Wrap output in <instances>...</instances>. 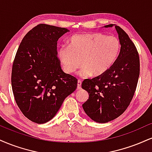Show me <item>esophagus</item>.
I'll return each mask as SVG.
<instances>
[{"instance_id":"obj_1","label":"esophagus","mask_w":152,"mask_h":152,"mask_svg":"<svg viewBox=\"0 0 152 152\" xmlns=\"http://www.w3.org/2000/svg\"><path fill=\"white\" fill-rule=\"evenodd\" d=\"M77 89L80 90L81 89V81L80 79L78 80V83H77Z\"/></svg>"}]
</instances>
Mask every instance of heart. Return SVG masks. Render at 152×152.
Returning a JSON list of instances; mask_svg holds the SVG:
<instances>
[{
  "instance_id": "heart-1",
  "label": "heart",
  "mask_w": 152,
  "mask_h": 152,
  "mask_svg": "<svg viewBox=\"0 0 152 152\" xmlns=\"http://www.w3.org/2000/svg\"><path fill=\"white\" fill-rule=\"evenodd\" d=\"M121 49L119 40L100 33L74 35L69 46H62L58 58L67 74H73L82 65L81 76H102L117 59Z\"/></svg>"
}]
</instances>
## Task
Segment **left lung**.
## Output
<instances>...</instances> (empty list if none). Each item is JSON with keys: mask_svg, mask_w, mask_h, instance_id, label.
<instances>
[{"mask_svg": "<svg viewBox=\"0 0 152 152\" xmlns=\"http://www.w3.org/2000/svg\"><path fill=\"white\" fill-rule=\"evenodd\" d=\"M118 35L121 49L114 65L102 76L85 79L81 87L89 97L82 105L85 113L98 123H106L121 115L130 104L139 76V56L129 36L119 26L109 24Z\"/></svg>", "mask_w": 152, "mask_h": 152, "instance_id": "8db88e82", "label": "left lung"}]
</instances>
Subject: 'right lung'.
Instances as JSON below:
<instances>
[{"label":"right lung","mask_w":152,"mask_h":152,"mask_svg":"<svg viewBox=\"0 0 152 152\" xmlns=\"http://www.w3.org/2000/svg\"><path fill=\"white\" fill-rule=\"evenodd\" d=\"M69 31L39 24L27 33L17 50L12 68V89L21 112L35 123L52 119L64 99L77 87V79L62 71L57 56V41Z\"/></svg>","instance_id":"add662e5"}]
</instances>
